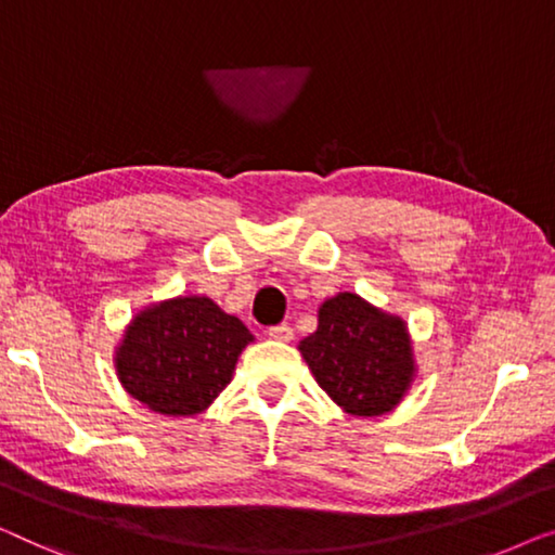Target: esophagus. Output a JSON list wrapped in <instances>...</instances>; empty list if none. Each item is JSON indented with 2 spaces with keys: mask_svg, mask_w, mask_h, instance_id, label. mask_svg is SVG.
<instances>
[{
  "mask_svg": "<svg viewBox=\"0 0 555 555\" xmlns=\"http://www.w3.org/2000/svg\"><path fill=\"white\" fill-rule=\"evenodd\" d=\"M269 337L276 339V341H292L294 337V330L288 324H276V326H269Z\"/></svg>",
  "mask_w": 555,
  "mask_h": 555,
  "instance_id": "obj_1",
  "label": "esophagus"
}]
</instances>
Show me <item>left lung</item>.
Listing matches in <instances>:
<instances>
[{"label":"left lung","mask_w":555,"mask_h":555,"mask_svg":"<svg viewBox=\"0 0 555 555\" xmlns=\"http://www.w3.org/2000/svg\"><path fill=\"white\" fill-rule=\"evenodd\" d=\"M319 387L357 417L395 410L415 379L408 324L362 296L339 292L319 307V326L299 341Z\"/></svg>","instance_id":"left-lung-1"}]
</instances>
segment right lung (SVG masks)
Returning <instances> with one entry per match:
<instances>
[{
    "label": "right lung",
    "instance_id": "obj_1",
    "mask_svg": "<svg viewBox=\"0 0 555 555\" xmlns=\"http://www.w3.org/2000/svg\"><path fill=\"white\" fill-rule=\"evenodd\" d=\"M248 341L244 322L208 296H176L132 317L115 349V372L147 410L191 417L223 392Z\"/></svg>",
    "mask_w": 555,
    "mask_h": 555
}]
</instances>
